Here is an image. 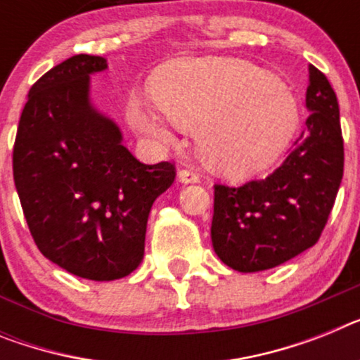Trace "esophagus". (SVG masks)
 Listing matches in <instances>:
<instances>
[{
	"mask_svg": "<svg viewBox=\"0 0 360 360\" xmlns=\"http://www.w3.org/2000/svg\"><path fill=\"white\" fill-rule=\"evenodd\" d=\"M178 180L182 184H196L200 182V174L193 169H180L178 171Z\"/></svg>",
	"mask_w": 360,
	"mask_h": 360,
	"instance_id": "obj_1",
	"label": "esophagus"
}]
</instances>
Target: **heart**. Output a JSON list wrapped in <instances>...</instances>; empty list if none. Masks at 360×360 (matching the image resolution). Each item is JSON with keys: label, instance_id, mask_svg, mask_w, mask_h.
Wrapping results in <instances>:
<instances>
[{"label": "heart", "instance_id": "b5f03b06", "mask_svg": "<svg viewBox=\"0 0 360 360\" xmlns=\"http://www.w3.org/2000/svg\"><path fill=\"white\" fill-rule=\"evenodd\" d=\"M158 110L196 131L205 162L229 176H253L284 155L299 129V110L281 79L231 58L182 60L150 84ZM129 118L143 134L169 142L171 131L142 101Z\"/></svg>", "mask_w": 360, "mask_h": 360}]
</instances>
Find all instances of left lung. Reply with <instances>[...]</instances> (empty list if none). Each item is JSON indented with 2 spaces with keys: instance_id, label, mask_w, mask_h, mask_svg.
Here are the masks:
<instances>
[{
  "instance_id": "obj_1",
  "label": "left lung",
  "mask_w": 360,
  "mask_h": 360,
  "mask_svg": "<svg viewBox=\"0 0 360 360\" xmlns=\"http://www.w3.org/2000/svg\"><path fill=\"white\" fill-rule=\"evenodd\" d=\"M306 131L281 167L240 187L214 186L213 250L240 273L271 269L317 244L344 173L339 101L309 65Z\"/></svg>"
}]
</instances>
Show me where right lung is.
<instances>
[{
  "instance_id": "1",
  "label": "right lung",
  "mask_w": 360,
  "mask_h": 360,
  "mask_svg": "<svg viewBox=\"0 0 360 360\" xmlns=\"http://www.w3.org/2000/svg\"><path fill=\"white\" fill-rule=\"evenodd\" d=\"M101 56L76 54L30 87L12 169L30 235L51 262L89 281H116L140 266L153 202L174 165H146L118 125L91 103Z\"/></svg>"
}]
</instances>
